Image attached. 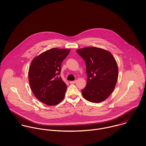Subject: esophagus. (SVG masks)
<instances>
[{"instance_id": "34e87169", "label": "esophagus", "mask_w": 146, "mask_h": 146, "mask_svg": "<svg viewBox=\"0 0 146 146\" xmlns=\"http://www.w3.org/2000/svg\"><path fill=\"white\" fill-rule=\"evenodd\" d=\"M76 83V80H74V81H70V84H75Z\"/></svg>"}]
</instances>
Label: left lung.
<instances>
[{"label":"left lung","mask_w":146,"mask_h":146,"mask_svg":"<svg viewBox=\"0 0 146 146\" xmlns=\"http://www.w3.org/2000/svg\"><path fill=\"white\" fill-rule=\"evenodd\" d=\"M86 64L87 82L82 93L87 100L100 102L113 91L118 79V66L112 54L96 47L76 50Z\"/></svg>","instance_id":"8db88e82"}]
</instances>
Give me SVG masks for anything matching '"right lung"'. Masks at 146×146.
<instances>
[{
  "label": "right lung",
  "mask_w": 146,
  "mask_h": 146,
  "mask_svg": "<svg viewBox=\"0 0 146 146\" xmlns=\"http://www.w3.org/2000/svg\"><path fill=\"white\" fill-rule=\"evenodd\" d=\"M69 49L48 50L33 59L29 72V82L36 98L48 105H55L63 99L67 89L60 76L61 64Z\"/></svg>",
  "instance_id": "1"
}]
</instances>
